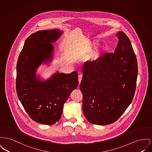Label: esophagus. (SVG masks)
<instances>
[{
    "mask_svg": "<svg viewBox=\"0 0 152 152\" xmlns=\"http://www.w3.org/2000/svg\"><path fill=\"white\" fill-rule=\"evenodd\" d=\"M82 74H80L78 76V80H79V84H80L81 81V79H82Z\"/></svg>",
    "mask_w": 152,
    "mask_h": 152,
    "instance_id": "34e87169",
    "label": "esophagus"
}]
</instances>
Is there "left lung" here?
I'll return each mask as SVG.
<instances>
[{
    "instance_id": "1",
    "label": "left lung",
    "mask_w": 152,
    "mask_h": 152,
    "mask_svg": "<svg viewBox=\"0 0 152 152\" xmlns=\"http://www.w3.org/2000/svg\"><path fill=\"white\" fill-rule=\"evenodd\" d=\"M114 53L102 54L83 66L80 88L83 110L90 123L106 125L117 121L131 104L136 88L138 65L127 36L116 33Z\"/></svg>"
}]
</instances>
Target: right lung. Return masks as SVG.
Wrapping results in <instances>:
<instances>
[{
    "label": "right lung",
    "instance_id": "1",
    "mask_svg": "<svg viewBox=\"0 0 152 152\" xmlns=\"http://www.w3.org/2000/svg\"><path fill=\"white\" fill-rule=\"evenodd\" d=\"M62 34L58 29L38 31L25 42L17 65L16 90L29 116L38 124L53 125L62 114L64 103L79 84L77 72L55 73L43 81L36 71L43 63L52 60L56 42Z\"/></svg>",
    "mask_w": 152,
    "mask_h": 152
}]
</instances>
